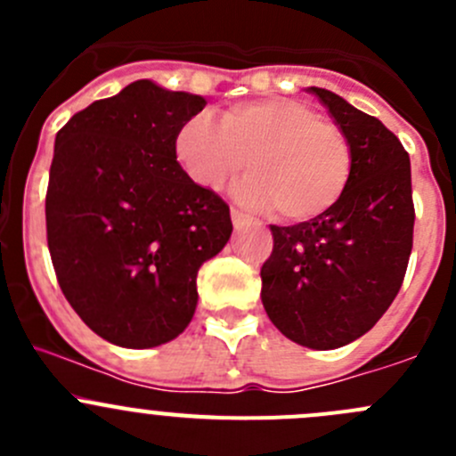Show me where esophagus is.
<instances>
[{
	"label": "esophagus",
	"instance_id": "obj_1",
	"mask_svg": "<svg viewBox=\"0 0 456 456\" xmlns=\"http://www.w3.org/2000/svg\"><path fill=\"white\" fill-rule=\"evenodd\" d=\"M232 223L236 229H242V227H247V224L254 223V218H251L249 214H245V211L232 209Z\"/></svg>",
	"mask_w": 456,
	"mask_h": 456
}]
</instances>
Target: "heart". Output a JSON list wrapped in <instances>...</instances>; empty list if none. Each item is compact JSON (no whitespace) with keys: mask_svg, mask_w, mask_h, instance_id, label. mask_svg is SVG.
<instances>
[{"mask_svg":"<svg viewBox=\"0 0 456 456\" xmlns=\"http://www.w3.org/2000/svg\"><path fill=\"white\" fill-rule=\"evenodd\" d=\"M174 151L205 190H220L249 163L254 174L236 187V199L273 209L284 223L324 216L353 176V147L342 127L293 99L238 103L220 123L196 114L178 130Z\"/></svg>","mask_w":456,"mask_h":456,"instance_id":"heart-1","label":"heart"}]
</instances>
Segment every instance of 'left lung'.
I'll return each mask as SVG.
<instances>
[{"label": "left lung", "instance_id": "8db88e82", "mask_svg": "<svg viewBox=\"0 0 456 456\" xmlns=\"http://www.w3.org/2000/svg\"><path fill=\"white\" fill-rule=\"evenodd\" d=\"M353 147V176L324 216L271 224L262 305L291 342L330 351L369 333L393 305L412 251L411 159L370 114L324 87H309Z\"/></svg>", "mask_w": 456, "mask_h": 456}]
</instances>
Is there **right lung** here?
Here are the masks:
<instances>
[{
    "instance_id": "right-lung-1",
    "label": "right lung",
    "mask_w": 456,
    "mask_h": 456,
    "mask_svg": "<svg viewBox=\"0 0 456 456\" xmlns=\"http://www.w3.org/2000/svg\"><path fill=\"white\" fill-rule=\"evenodd\" d=\"M207 101L134 81L77 112L54 139L45 232L77 315L108 342L178 338L199 302L196 275L232 236L227 202L196 185L174 141Z\"/></svg>"
}]
</instances>
